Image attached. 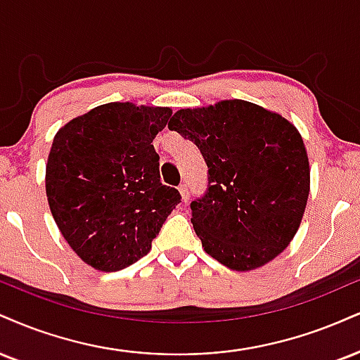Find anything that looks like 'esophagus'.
<instances>
[{
    "mask_svg": "<svg viewBox=\"0 0 360 360\" xmlns=\"http://www.w3.org/2000/svg\"><path fill=\"white\" fill-rule=\"evenodd\" d=\"M179 193H181V198H183V201H188L189 199V188L188 184H179Z\"/></svg>",
    "mask_w": 360,
    "mask_h": 360,
    "instance_id": "obj_1",
    "label": "esophagus"
}]
</instances>
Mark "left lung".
I'll return each instance as SVG.
<instances>
[{
	"label": "left lung",
	"mask_w": 360,
	"mask_h": 360,
	"mask_svg": "<svg viewBox=\"0 0 360 360\" xmlns=\"http://www.w3.org/2000/svg\"><path fill=\"white\" fill-rule=\"evenodd\" d=\"M207 164L205 196L191 202L202 248L224 266L250 271L278 257L300 226L310 166L300 132L246 101L177 110L167 124Z\"/></svg>",
	"instance_id": "left-lung-1"
}]
</instances>
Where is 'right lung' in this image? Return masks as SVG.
Wrapping results in <instances>:
<instances>
[{"mask_svg":"<svg viewBox=\"0 0 360 360\" xmlns=\"http://www.w3.org/2000/svg\"><path fill=\"white\" fill-rule=\"evenodd\" d=\"M169 107L110 102L75 117L53 139L45 188L67 243L86 265L117 271L149 253L181 202L164 186L153 141Z\"/></svg>","mask_w":360,"mask_h":360,"instance_id":"1","label":"right lung"}]
</instances>
